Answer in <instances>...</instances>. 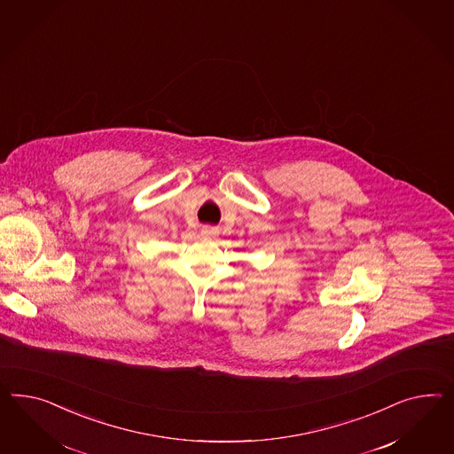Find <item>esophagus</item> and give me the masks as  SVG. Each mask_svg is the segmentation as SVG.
Instances as JSON below:
<instances>
[{
    "instance_id": "34e87169",
    "label": "esophagus",
    "mask_w": 454,
    "mask_h": 454,
    "mask_svg": "<svg viewBox=\"0 0 454 454\" xmlns=\"http://www.w3.org/2000/svg\"><path fill=\"white\" fill-rule=\"evenodd\" d=\"M201 234H203V236H207V238L216 236V234H218V228H215V226H208V224H207V226H203V228H201Z\"/></svg>"
}]
</instances>
